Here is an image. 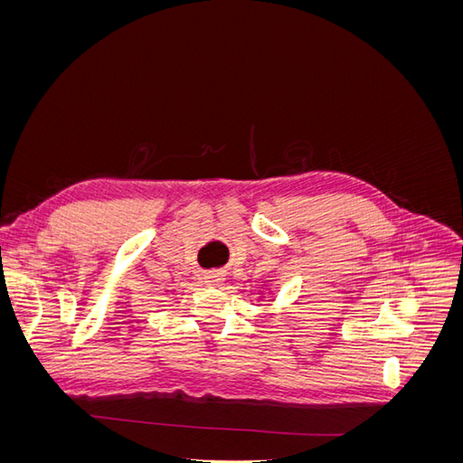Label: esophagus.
<instances>
[{
	"instance_id": "obj_1",
	"label": "esophagus",
	"mask_w": 463,
	"mask_h": 463,
	"mask_svg": "<svg viewBox=\"0 0 463 463\" xmlns=\"http://www.w3.org/2000/svg\"><path fill=\"white\" fill-rule=\"evenodd\" d=\"M222 276L220 274H206L204 276V282L208 284V286H220L222 284Z\"/></svg>"
}]
</instances>
